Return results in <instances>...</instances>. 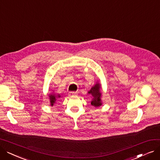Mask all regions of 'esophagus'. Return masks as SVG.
Returning a JSON list of instances; mask_svg holds the SVG:
<instances>
[{
	"label": "esophagus",
	"mask_w": 160,
	"mask_h": 160,
	"mask_svg": "<svg viewBox=\"0 0 160 160\" xmlns=\"http://www.w3.org/2000/svg\"><path fill=\"white\" fill-rule=\"evenodd\" d=\"M76 95V92H74V91H71L69 93V96H73V95Z\"/></svg>",
	"instance_id": "obj_1"
}]
</instances>
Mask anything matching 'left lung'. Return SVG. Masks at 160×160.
I'll return each mask as SVG.
<instances>
[{
	"mask_svg": "<svg viewBox=\"0 0 160 160\" xmlns=\"http://www.w3.org/2000/svg\"><path fill=\"white\" fill-rule=\"evenodd\" d=\"M101 84L97 81L95 84L91 88L88 93L91 95L92 100L91 104L95 108L100 107L102 105V101L101 100L102 93H101Z\"/></svg>",
	"mask_w": 160,
	"mask_h": 160,
	"instance_id": "1",
	"label": "left lung"
}]
</instances>
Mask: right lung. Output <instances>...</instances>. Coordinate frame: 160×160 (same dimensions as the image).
<instances>
[{
  "instance_id": "add662e5",
  "label": "right lung",
  "mask_w": 160,
  "mask_h": 160,
  "mask_svg": "<svg viewBox=\"0 0 160 160\" xmlns=\"http://www.w3.org/2000/svg\"><path fill=\"white\" fill-rule=\"evenodd\" d=\"M48 97H49V99H50V106H53V105L56 102L57 100L61 97V95L60 94H56L53 92V93L49 94Z\"/></svg>"
}]
</instances>
